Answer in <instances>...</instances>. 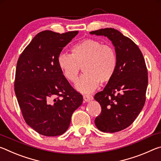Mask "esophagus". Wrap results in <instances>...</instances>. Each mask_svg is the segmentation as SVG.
Wrapping results in <instances>:
<instances>
[{
    "label": "esophagus",
    "mask_w": 161,
    "mask_h": 161,
    "mask_svg": "<svg viewBox=\"0 0 161 161\" xmlns=\"http://www.w3.org/2000/svg\"><path fill=\"white\" fill-rule=\"evenodd\" d=\"M83 98H84V100L85 101V102H89V101L93 99V97H92V95H89V94H84L83 96Z\"/></svg>",
    "instance_id": "obj_1"
}]
</instances>
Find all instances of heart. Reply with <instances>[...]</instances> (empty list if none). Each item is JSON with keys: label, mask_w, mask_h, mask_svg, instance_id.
Here are the masks:
<instances>
[{"label": "heart", "mask_w": 161, "mask_h": 161, "mask_svg": "<svg viewBox=\"0 0 161 161\" xmlns=\"http://www.w3.org/2000/svg\"><path fill=\"white\" fill-rule=\"evenodd\" d=\"M71 52L72 54H59L58 63L64 77L71 82L77 81L83 68L84 74L76 84L79 91L90 93L99 82L106 84L113 78L117 67V56L111 45L89 38L73 45Z\"/></svg>", "instance_id": "obj_1"}]
</instances>
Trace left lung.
I'll list each match as a JSON object with an SVG mask.
<instances>
[{
    "mask_svg": "<svg viewBox=\"0 0 161 161\" xmlns=\"http://www.w3.org/2000/svg\"><path fill=\"white\" fill-rule=\"evenodd\" d=\"M90 34L107 37L115 47L116 70L103 91L94 95L102 107L94 122L101 131L118 132L135 121L145 104L148 86L146 62L137 45L117 30L100 29Z\"/></svg>",
    "mask_w": 161,
    "mask_h": 161,
    "instance_id": "1",
    "label": "left lung"
}]
</instances>
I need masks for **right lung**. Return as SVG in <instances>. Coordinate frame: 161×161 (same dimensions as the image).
Instances as JSON below:
<instances>
[{"label": "right lung", "mask_w": 161, "mask_h": 161, "mask_svg": "<svg viewBox=\"0 0 161 161\" xmlns=\"http://www.w3.org/2000/svg\"><path fill=\"white\" fill-rule=\"evenodd\" d=\"M78 32H40L18 58L15 93L26 124L41 135L64 133L82 103V95L70 85L58 63L62 49Z\"/></svg>", "instance_id": "1"}]
</instances>
